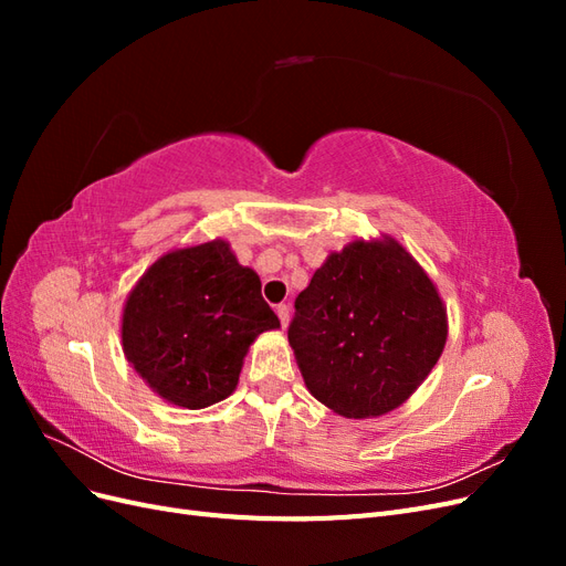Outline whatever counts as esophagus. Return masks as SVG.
<instances>
[{
    "instance_id": "esophagus-1",
    "label": "esophagus",
    "mask_w": 566,
    "mask_h": 566,
    "mask_svg": "<svg viewBox=\"0 0 566 566\" xmlns=\"http://www.w3.org/2000/svg\"><path fill=\"white\" fill-rule=\"evenodd\" d=\"M276 314H279V318H281V325H283V328H285V325H287V321H290V304H279L276 306Z\"/></svg>"
}]
</instances>
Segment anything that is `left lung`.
<instances>
[{
  "mask_svg": "<svg viewBox=\"0 0 566 566\" xmlns=\"http://www.w3.org/2000/svg\"><path fill=\"white\" fill-rule=\"evenodd\" d=\"M434 283L394 238L331 254L295 300L287 339L314 397L345 418L401 406L447 345Z\"/></svg>",
  "mask_w": 566,
  "mask_h": 566,
  "instance_id": "1",
  "label": "left lung"
}]
</instances>
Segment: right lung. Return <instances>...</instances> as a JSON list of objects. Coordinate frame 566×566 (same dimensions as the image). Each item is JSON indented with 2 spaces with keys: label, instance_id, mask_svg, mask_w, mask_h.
Instances as JSON below:
<instances>
[{
  "label": "right lung",
  "instance_id": "right-lung-1",
  "mask_svg": "<svg viewBox=\"0 0 566 566\" xmlns=\"http://www.w3.org/2000/svg\"><path fill=\"white\" fill-rule=\"evenodd\" d=\"M279 325L260 276L212 241L167 252L144 273L125 304L123 347L163 399L196 410L229 397L254 337Z\"/></svg>",
  "mask_w": 566,
  "mask_h": 566
}]
</instances>
